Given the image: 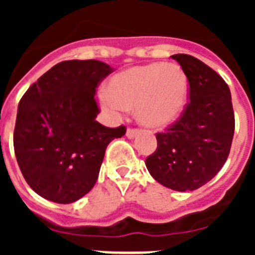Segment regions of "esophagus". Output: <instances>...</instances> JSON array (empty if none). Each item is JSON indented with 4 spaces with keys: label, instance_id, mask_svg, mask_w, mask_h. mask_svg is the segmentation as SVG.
Returning <instances> with one entry per match:
<instances>
[{
    "label": "esophagus",
    "instance_id": "obj_1",
    "mask_svg": "<svg viewBox=\"0 0 255 255\" xmlns=\"http://www.w3.org/2000/svg\"><path fill=\"white\" fill-rule=\"evenodd\" d=\"M138 134H139V130H136V129H128V130H126V136H128L129 139H134Z\"/></svg>",
    "mask_w": 255,
    "mask_h": 255
}]
</instances>
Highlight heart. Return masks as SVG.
Returning a JSON list of instances; mask_svg holds the SVG:
<instances>
[{"mask_svg":"<svg viewBox=\"0 0 255 255\" xmlns=\"http://www.w3.org/2000/svg\"><path fill=\"white\" fill-rule=\"evenodd\" d=\"M101 103L119 115L125 108H135L139 124L152 129L171 125L185 110L189 100V80L184 70L175 64L135 66L116 74L108 83V93Z\"/></svg>","mask_w":255,"mask_h":255,"instance_id":"1","label":"heart"}]
</instances>
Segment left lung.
<instances>
[{"mask_svg": "<svg viewBox=\"0 0 255 255\" xmlns=\"http://www.w3.org/2000/svg\"><path fill=\"white\" fill-rule=\"evenodd\" d=\"M188 76L190 103L176 123L158 132L157 149L145 159L155 181L176 191H191L217 175L229 157L235 130L229 85L198 58L171 56Z\"/></svg>", "mask_w": 255, "mask_h": 255, "instance_id": "obj_1", "label": "left lung"}]
</instances>
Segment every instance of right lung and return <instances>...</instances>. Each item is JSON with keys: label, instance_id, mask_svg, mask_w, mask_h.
I'll use <instances>...</instances> for the list:
<instances>
[{"label": "right lung", "instance_id": "obj_1", "mask_svg": "<svg viewBox=\"0 0 255 255\" xmlns=\"http://www.w3.org/2000/svg\"><path fill=\"white\" fill-rule=\"evenodd\" d=\"M114 71L98 60L62 61L25 92L17 107L13 149L33 190L55 203H74L92 190L106 148L126 129L106 128L94 94Z\"/></svg>", "mask_w": 255, "mask_h": 255}]
</instances>
